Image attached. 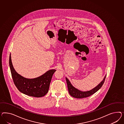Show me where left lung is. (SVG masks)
Listing matches in <instances>:
<instances>
[{
    "mask_svg": "<svg viewBox=\"0 0 124 124\" xmlns=\"http://www.w3.org/2000/svg\"><path fill=\"white\" fill-rule=\"evenodd\" d=\"M106 77V75L104 77V78L100 83L97 85V86L94 87L93 89H91V90L88 91L83 92L79 90L71 84L70 81L66 78V80L67 82V85H68V88L69 93L71 96L73 97L76 98H83L85 97H87L91 96L92 95L95 93L96 92H97V91L100 89L101 87H102L103 84H104L105 80Z\"/></svg>",
    "mask_w": 124,
    "mask_h": 124,
    "instance_id": "8db88e82",
    "label": "left lung"
}]
</instances>
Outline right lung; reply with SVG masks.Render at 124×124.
<instances>
[{"label": "right lung", "instance_id": "obj_1", "mask_svg": "<svg viewBox=\"0 0 124 124\" xmlns=\"http://www.w3.org/2000/svg\"><path fill=\"white\" fill-rule=\"evenodd\" d=\"M9 64L14 83L20 92L33 97H42L46 95L49 91L51 80L55 70H49L40 77L30 79L17 73L12 64L11 54Z\"/></svg>", "mask_w": 124, "mask_h": 124}]
</instances>
